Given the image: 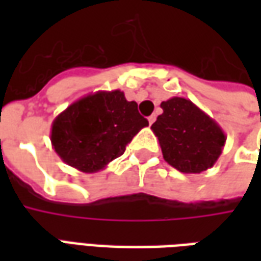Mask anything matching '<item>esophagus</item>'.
Segmentation results:
<instances>
[{
    "instance_id": "1",
    "label": "esophagus",
    "mask_w": 261,
    "mask_h": 261,
    "mask_svg": "<svg viewBox=\"0 0 261 261\" xmlns=\"http://www.w3.org/2000/svg\"><path fill=\"white\" fill-rule=\"evenodd\" d=\"M155 120H156V116H155V114H151V116L148 117V121H149V124H152Z\"/></svg>"
}]
</instances>
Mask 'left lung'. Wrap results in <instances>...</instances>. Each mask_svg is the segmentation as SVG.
<instances>
[{
  "instance_id": "8db88e82",
  "label": "left lung",
  "mask_w": 261,
  "mask_h": 261,
  "mask_svg": "<svg viewBox=\"0 0 261 261\" xmlns=\"http://www.w3.org/2000/svg\"><path fill=\"white\" fill-rule=\"evenodd\" d=\"M161 108L164 113L151 128L165 161L183 173H201L213 168L226 141L218 123L185 97H170Z\"/></svg>"
}]
</instances>
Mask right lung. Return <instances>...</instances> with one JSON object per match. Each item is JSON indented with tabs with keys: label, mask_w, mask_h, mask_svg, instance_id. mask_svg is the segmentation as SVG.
Returning <instances> with one entry per match:
<instances>
[{
	"label": "right lung",
	"mask_w": 261,
	"mask_h": 261,
	"mask_svg": "<svg viewBox=\"0 0 261 261\" xmlns=\"http://www.w3.org/2000/svg\"><path fill=\"white\" fill-rule=\"evenodd\" d=\"M124 92L99 91L69 105L51 124V145L65 164L84 173L106 168L148 120Z\"/></svg>",
	"instance_id": "obj_1"
}]
</instances>
